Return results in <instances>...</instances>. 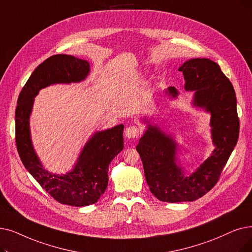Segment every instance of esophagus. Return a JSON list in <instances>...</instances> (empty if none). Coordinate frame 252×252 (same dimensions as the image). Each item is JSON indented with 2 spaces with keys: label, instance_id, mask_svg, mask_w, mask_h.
I'll list each match as a JSON object with an SVG mask.
<instances>
[{
  "label": "esophagus",
  "instance_id": "34e87169",
  "mask_svg": "<svg viewBox=\"0 0 252 252\" xmlns=\"http://www.w3.org/2000/svg\"><path fill=\"white\" fill-rule=\"evenodd\" d=\"M140 134V129L137 126H129L126 128V132L125 135L126 138L128 139H135L139 136Z\"/></svg>",
  "mask_w": 252,
  "mask_h": 252
}]
</instances>
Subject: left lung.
<instances>
[{"label":"left lung","instance_id":"1","mask_svg":"<svg viewBox=\"0 0 252 252\" xmlns=\"http://www.w3.org/2000/svg\"><path fill=\"white\" fill-rule=\"evenodd\" d=\"M178 70L183 73L185 91L194 92L192 104L211 114L215 149L188 175L176 162V142L157 126L148 125L136 149L143 162L150 191L159 201L168 203L192 202L213 189L237 144L240 129L235 90L220 65L209 59H192ZM166 93L173 97L178 95L174 86L168 87Z\"/></svg>","mask_w":252,"mask_h":252}]
</instances>
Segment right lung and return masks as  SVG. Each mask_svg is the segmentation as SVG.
I'll list each match as a JSON object with an SVG mask.
<instances>
[{
  "instance_id": "right-lung-1",
  "label": "right lung",
  "mask_w": 252,
  "mask_h": 252,
  "mask_svg": "<svg viewBox=\"0 0 252 252\" xmlns=\"http://www.w3.org/2000/svg\"><path fill=\"white\" fill-rule=\"evenodd\" d=\"M89 74V62L68 54L52 56L32 72L19 94L15 110L16 146L24 166L53 199L75 207L94 204L105 192L109 163L124 149V125L94 133L81 150L74 169L59 175L48 172L36 155L30 116L39 91L56 83L80 82Z\"/></svg>"
}]
</instances>
